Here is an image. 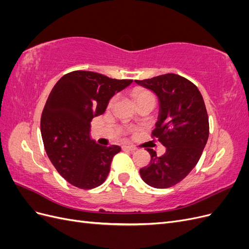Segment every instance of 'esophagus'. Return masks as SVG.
Segmentation results:
<instances>
[{
    "instance_id": "34e87169",
    "label": "esophagus",
    "mask_w": 249,
    "mask_h": 249,
    "mask_svg": "<svg viewBox=\"0 0 249 249\" xmlns=\"http://www.w3.org/2000/svg\"><path fill=\"white\" fill-rule=\"evenodd\" d=\"M123 149H125V150H132V152H134V150H136L137 147L134 146V145H124L123 146Z\"/></svg>"
}]
</instances>
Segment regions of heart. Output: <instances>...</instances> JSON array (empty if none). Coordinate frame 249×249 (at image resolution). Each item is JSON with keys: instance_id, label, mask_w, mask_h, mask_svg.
<instances>
[{"instance_id": "obj_1", "label": "heart", "mask_w": 249, "mask_h": 249, "mask_svg": "<svg viewBox=\"0 0 249 249\" xmlns=\"http://www.w3.org/2000/svg\"><path fill=\"white\" fill-rule=\"evenodd\" d=\"M149 95H153V94L150 93V92L148 91V90L143 89V88H136V89H135L134 91L132 92V96H133V100L135 101V103L140 101V100H142V99H144V97H147V96H149ZM115 101H116V97L113 96L112 99L109 101V103H108V108H111V107L113 106V105H114Z\"/></svg>"}]
</instances>
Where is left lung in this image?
Returning <instances> with one entry per match:
<instances>
[{
  "mask_svg": "<svg viewBox=\"0 0 249 249\" xmlns=\"http://www.w3.org/2000/svg\"><path fill=\"white\" fill-rule=\"evenodd\" d=\"M135 82L159 97V120L152 137L166 147L161 157L146 149L152 159L140 176L147 185L165 189L179 183L199 161L210 130L206 105L198 88L176 73Z\"/></svg>",
  "mask_w": 249,
  "mask_h": 249,
  "instance_id": "obj_1",
  "label": "left lung"
}]
</instances>
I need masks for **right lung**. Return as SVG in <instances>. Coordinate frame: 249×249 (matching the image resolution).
I'll use <instances>...</instances> for the list:
<instances>
[{
  "label": "right lung",
  "instance_id": "1",
  "mask_svg": "<svg viewBox=\"0 0 249 249\" xmlns=\"http://www.w3.org/2000/svg\"><path fill=\"white\" fill-rule=\"evenodd\" d=\"M132 82L74 71L52 89L40 119L43 145L57 171L74 187L93 189L106 180L120 147L96 144L89 136L90 123L103 114L113 95Z\"/></svg>",
  "mask_w": 249,
  "mask_h": 249
}]
</instances>
